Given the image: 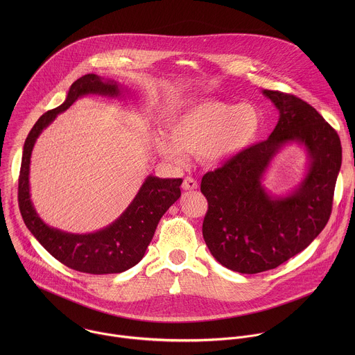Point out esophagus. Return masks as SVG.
I'll use <instances>...</instances> for the list:
<instances>
[{"label":"esophagus","mask_w":355,"mask_h":355,"mask_svg":"<svg viewBox=\"0 0 355 355\" xmlns=\"http://www.w3.org/2000/svg\"><path fill=\"white\" fill-rule=\"evenodd\" d=\"M182 187H183V190H197L198 189V183H197L196 179L187 176V178H184Z\"/></svg>","instance_id":"esophagus-1"}]
</instances>
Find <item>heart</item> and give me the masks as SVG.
I'll use <instances>...</instances> for the list:
<instances>
[{"instance_id": "1", "label": "heart", "mask_w": 355, "mask_h": 355, "mask_svg": "<svg viewBox=\"0 0 355 355\" xmlns=\"http://www.w3.org/2000/svg\"><path fill=\"white\" fill-rule=\"evenodd\" d=\"M262 128L259 110L249 102H201L173 116L165 132L154 134V146L166 161L184 164L187 152L220 165L254 145Z\"/></svg>"}]
</instances>
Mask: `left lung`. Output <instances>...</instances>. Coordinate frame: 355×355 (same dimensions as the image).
<instances>
[{"label": "left lung", "mask_w": 355, "mask_h": 355, "mask_svg": "<svg viewBox=\"0 0 355 355\" xmlns=\"http://www.w3.org/2000/svg\"><path fill=\"white\" fill-rule=\"evenodd\" d=\"M275 103L279 121L257 144L205 173L201 191L207 200L202 235L223 266L239 273L275 269L304 250L324 230L342 165L338 132L301 98L262 90ZM304 146L309 164L304 180L287 196H272L261 184L271 159L286 144Z\"/></svg>", "instance_id": "8db88e82"}]
</instances>
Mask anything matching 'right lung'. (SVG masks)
Here are the masks:
<instances>
[{"instance_id": "obj_1", "label": "right lung", "mask_w": 355, "mask_h": 355, "mask_svg": "<svg viewBox=\"0 0 355 355\" xmlns=\"http://www.w3.org/2000/svg\"><path fill=\"white\" fill-rule=\"evenodd\" d=\"M87 94L116 98L121 96V87L112 79L87 73L71 85L65 101L38 119L23 148L19 175V207L30 232L65 266L90 275L120 273L132 268L144 258L159 218L180 198V184L183 180L159 179L149 175L120 217L100 231L69 234L49 227L38 216L30 196L31 153L37 138L57 114Z\"/></svg>"}]
</instances>
